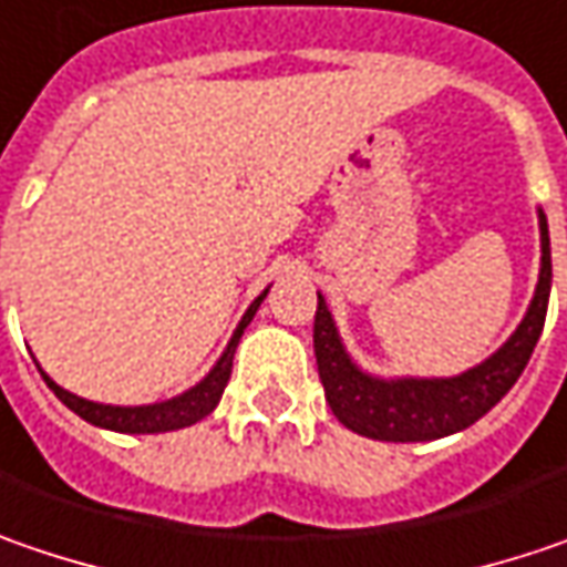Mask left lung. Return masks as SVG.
Listing matches in <instances>:
<instances>
[{
	"instance_id": "obj_1",
	"label": "left lung",
	"mask_w": 567,
	"mask_h": 567,
	"mask_svg": "<svg viewBox=\"0 0 567 567\" xmlns=\"http://www.w3.org/2000/svg\"><path fill=\"white\" fill-rule=\"evenodd\" d=\"M539 282L536 295L519 320L514 337L487 355L482 365L452 379H375L362 372L343 350L337 323L327 311L323 295H317L315 355L323 394L333 416L359 436L382 443H426L458 433L482 420L523 375L529 355L539 343L551 288L549 224L539 212Z\"/></svg>"
}]
</instances>
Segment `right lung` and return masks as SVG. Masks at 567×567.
<instances>
[{
	"label": "right lung",
	"instance_id": "add662e5",
	"mask_svg": "<svg viewBox=\"0 0 567 567\" xmlns=\"http://www.w3.org/2000/svg\"><path fill=\"white\" fill-rule=\"evenodd\" d=\"M266 295H269V288L252 301L250 308H247V315H244V320L237 323V330H234V337H230L227 350L220 352V359L215 362V369H212L202 382L195 384V388H188V391L176 394V398H169V401H159V404H141V408L95 404V401H85V398H80V394H73V391H66V388H60L48 372H41V375H44V382H48V388H51L53 394H56V398L73 411V414H80L83 420H89L92 426L115 430V433H169V430H183V426L198 423L202 416H208L217 408V401H220V394H224V388H227V379H230V369H234V352H237V343H240V337H244L247 323H250L252 315L259 311V305H262V298H266Z\"/></svg>",
	"mask_w": 567,
	"mask_h": 567
}]
</instances>
